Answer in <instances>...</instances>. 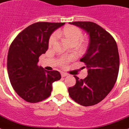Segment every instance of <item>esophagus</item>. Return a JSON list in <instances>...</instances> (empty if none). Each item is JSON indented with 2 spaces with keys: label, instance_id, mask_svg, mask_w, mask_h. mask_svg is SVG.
Wrapping results in <instances>:
<instances>
[{
  "label": "esophagus",
  "instance_id": "1",
  "mask_svg": "<svg viewBox=\"0 0 129 129\" xmlns=\"http://www.w3.org/2000/svg\"><path fill=\"white\" fill-rule=\"evenodd\" d=\"M67 74L65 73H61V76L62 77H67Z\"/></svg>",
  "mask_w": 129,
  "mask_h": 129
}]
</instances>
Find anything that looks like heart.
Wrapping results in <instances>:
<instances>
[{"label":"heart","instance_id":"b5f03b06","mask_svg":"<svg viewBox=\"0 0 129 129\" xmlns=\"http://www.w3.org/2000/svg\"><path fill=\"white\" fill-rule=\"evenodd\" d=\"M62 36L66 38V40L72 45H76L78 44L79 42L82 39L83 34L80 29L74 26H68L65 28H64L61 33ZM56 40V35H53L51 37L49 41V45L52 46L55 43ZM67 60H62L61 63L62 65L65 64Z\"/></svg>","mask_w":129,"mask_h":129}]
</instances>
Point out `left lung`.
Returning <instances> with one entry per match:
<instances>
[{"label": "left lung", "mask_w": 129, "mask_h": 129, "mask_svg": "<svg viewBox=\"0 0 129 129\" xmlns=\"http://www.w3.org/2000/svg\"><path fill=\"white\" fill-rule=\"evenodd\" d=\"M88 34L86 53L80 59L87 69V76L81 79L75 76L76 84L68 89L70 97L84 106L100 102L112 89L119 71V55L113 37L93 22L69 23Z\"/></svg>", "instance_id": "8db88e82"}]
</instances>
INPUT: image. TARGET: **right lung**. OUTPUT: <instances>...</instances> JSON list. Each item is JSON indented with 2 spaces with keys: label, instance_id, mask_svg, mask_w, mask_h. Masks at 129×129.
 Segmentation results:
<instances>
[{
  "label": "right lung",
  "instance_id": "obj_1",
  "mask_svg": "<svg viewBox=\"0 0 129 129\" xmlns=\"http://www.w3.org/2000/svg\"><path fill=\"white\" fill-rule=\"evenodd\" d=\"M64 23L38 22L23 30L10 46L7 71L14 90L30 103L50 96L52 83L61 78L57 71H47L38 65V58L48 48L51 34Z\"/></svg>",
  "mask_w": 129,
  "mask_h": 129
}]
</instances>
